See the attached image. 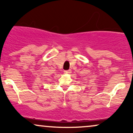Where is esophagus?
<instances>
[{"label":"esophagus","mask_w":133,"mask_h":133,"mask_svg":"<svg viewBox=\"0 0 133 133\" xmlns=\"http://www.w3.org/2000/svg\"><path fill=\"white\" fill-rule=\"evenodd\" d=\"M64 72L65 74H70V73H71V70L69 69V70H67V71H64Z\"/></svg>","instance_id":"esophagus-1"}]
</instances>
